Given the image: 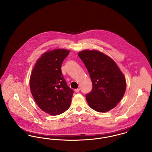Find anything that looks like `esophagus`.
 <instances>
[{
  "label": "esophagus",
  "mask_w": 152,
  "mask_h": 152,
  "mask_svg": "<svg viewBox=\"0 0 152 152\" xmlns=\"http://www.w3.org/2000/svg\"><path fill=\"white\" fill-rule=\"evenodd\" d=\"M80 91V88H77V89H75V91L76 92H78L79 91Z\"/></svg>",
  "instance_id": "1"
}]
</instances>
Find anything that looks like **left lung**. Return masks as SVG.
<instances>
[{"instance_id":"obj_1","label":"left lung","mask_w":152,"mask_h":152,"mask_svg":"<svg viewBox=\"0 0 152 152\" xmlns=\"http://www.w3.org/2000/svg\"><path fill=\"white\" fill-rule=\"evenodd\" d=\"M79 57L84 64L92 83L86 94L89 107L104 113L116 107L125 94L126 79L114 61L98 50H83Z\"/></svg>"}]
</instances>
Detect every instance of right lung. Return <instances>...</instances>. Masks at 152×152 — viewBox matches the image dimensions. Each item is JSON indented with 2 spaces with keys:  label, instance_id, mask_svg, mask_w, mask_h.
I'll return each instance as SVG.
<instances>
[{
  "label": "right lung",
  "instance_id": "obj_1",
  "mask_svg": "<svg viewBox=\"0 0 152 152\" xmlns=\"http://www.w3.org/2000/svg\"><path fill=\"white\" fill-rule=\"evenodd\" d=\"M69 52L58 49L43 54L30 76V87L36 103L43 111L52 115L64 113L71 103L74 92L68 86L61 69Z\"/></svg>",
  "mask_w": 152,
  "mask_h": 152
}]
</instances>
